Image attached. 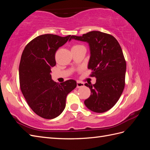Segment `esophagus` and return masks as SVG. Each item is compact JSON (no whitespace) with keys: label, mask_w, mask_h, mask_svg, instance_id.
Segmentation results:
<instances>
[{"label":"esophagus","mask_w":150,"mask_h":150,"mask_svg":"<svg viewBox=\"0 0 150 150\" xmlns=\"http://www.w3.org/2000/svg\"><path fill=\"white\" fill-rule=\"evenodd\" d=\"M84 86V84L83 83L79 82V81H78V82H77V88H80L81 87H83Z\"/></svg>","instance_id":"34e87169"}]
</instances>
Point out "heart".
I'll return each mask as SVG.
<instances>
[{
    "mask_svg": "<svg viewBox=\"0 0 150 150\" xmlns=\"http://www.w3.org/2000/svg\"><path fill=\"white\" fill-rule=\"evenodd\" d=\"M79 46H80V45H76V46H73L72 47H79Z\"/></svg>",
    "mask_w": 150,
    "mask_h": 150,
    "instance_id": "obj_1",
    "label": "heart"
}]
</instances>
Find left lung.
Returning <instances> with one entry per match:
<instances>
[{
    "label": "left lung",
    "instance_id": "obj_1",
    "mask_svg": "<svg viewBox=\"0 0 150 150\" xmlns=\"http://www.w3.org/2000/svg\"><path fill=\"white\" fill-rule=\"evenodd\" d=\"M71 39L88 44V68L96 78L94 84H84L91 90L85 106L95 112H106L115 105L125 88L126 64L120 45L112 35L96 30L82 36L72 35L69 41Z\"/></svg>",
    "mask_w": 150,
    "mask_h": 150
}]
</instances>
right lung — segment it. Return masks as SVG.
<instances>
[{
  "label": "right lung",
  "instance_id": "1",
  "mask_svg": "<svg viewBox=\"0 0 150 150\" xmlns=\"http://www.w3.org/2000/svg\"><path fill=\"white\" fill-rule=\"evenodd\" d=\"M71 39L54 34L38 36L27 45L19 64L21 91L30 108L45 119L59 116L66 107L67 95L77 86L73 79L61 83L51 78V68L56 65L57 49Z\"/></svg>",
  "mask_w": 150,
  "mask_h": 150
}]
</instances>
